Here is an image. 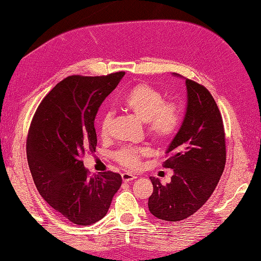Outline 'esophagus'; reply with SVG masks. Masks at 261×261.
Returning <instances> with one entry per match:
<instances>
[{
	"label": "esophagus",
	"mask_w": 261,
	"mask_h": 261,
	"mask_svg": "<svg viewBox=\"0 0 261 261\" xmlns=\"http://www.w3.org/2000/svg\"><path fill=\"white\" fill-rule=\"evenodd\" d=\"M122 176V180H123V182H130L132 180H135V178H137V176L135 174H132V173H122L121 174Z\"/></svg>",
	"instance_id": "34e87169"
}]
</instances>
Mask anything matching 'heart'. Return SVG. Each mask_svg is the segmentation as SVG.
<instances>
[{"label":"heart","mask_w":261,"mask_h":261,"mask_svg":"<svg viewBox=\"0 0 261 261\" xmlns=\"http://www.w3.org/2000/svg\"><path fill=\"white\" fill-rule=\"evenodd\" d=\"M122 109L146 123L147 131L152 139L165 142L175 135L181 122L180 109L175 103L164 101L161 91L146 84L134 87L122 100ZM111 114H106L100 123V134H109ZM149 155L146 148H124L116 152V161L125 167L139 165L142 157Z\"/></svg>","instance_id":"heart-1"}]
</instances>
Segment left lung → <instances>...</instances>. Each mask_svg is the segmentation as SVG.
Masks as SVG:
<instances>
[{
  "label": "left lung",
  "mask_w": 261,
  "mask_h": 261,
  "mask_svg": "<svg viewBox=\"0 0 261 261\" xmlns=\"http://www.w3.org/2000/svg\"><path fill=\"white\" fill-rule=\"evenodd\" d=\"M186 114L165 151L164 167L172 168L174 174L166 186L150 177L154 191L148 208L155 217L167 222L188 218L208 200L226 162L225 134L215 99L195 81L186 79Z\"/></svg>",
  "instance_id": "1"
}]
</instances>
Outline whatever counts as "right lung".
<instances>
[{
    "label": "right lung",
    "mask_w": 261,
    "mask_h": 261,
    "mask_svg": "<svg viewBox=\"0 0 261 261\" xmlns=\"http://www.w3.org/2000/svg\"><path fill=\"white\" fill-rule=\"evenodd\" d=\"M124 74L68 76L45 96L30 124L27 160L35 186L76 225L100 221L122 185L117 173L89 176L81 158L96 150V114Z\"/></svg>",
    "instance_id": "add662e5"
}]
</instances>
